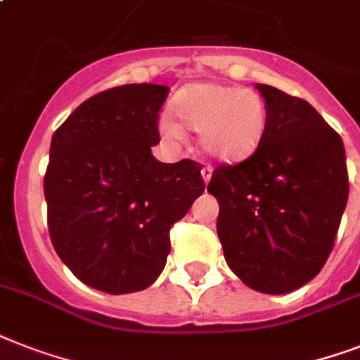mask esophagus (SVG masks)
Here are the masks:
<instances>
[{
  "mask_svg": "<svg viewBox=\"0 0 360 360\" xmlns=\"http://www.w3.org/2000/svg\"><path fill=\"white\" fill-rule=\"evenodd\" d=\"M210 177H212V168H210V166H205V168L201 170V179H203L205 185H209Z\"/></svg>",
  "mask_w": 360,
  "mask_h": 360,
  "instance_id": "34e87169",
  "label": "esophagus"
}]
</instances>
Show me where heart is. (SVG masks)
<instances>
[{
	"label": "heart",
	"instance_id": "obj_1",
	"mask_svg": "<svg viewBox=\"0 0 360 360\" xmlns=\"http://www.w3.org/2000/svg\"><path fill=\"white\" fill-rule=\"evenodd\" d=\"M172 116L159 120L162 139L172 144L185 140V129L200 134V148L210 159L224 165L244 162L259 150L268 127V110L253 90L195 83L174 99Z\"/></svg>",
	"mask_w": 360,
	"mask_h": 360
}]
</instances>
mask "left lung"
<instances>
[{"label":"left lung","mask_w":360,"mask_h":360,"mask_svg":"<svg viewBox=\"0 0 360 360\" xmlns=\"http://www.w3.org/2000/svg\"><path fill=\"white\" fill-rule=\"evenodd\" d=\"M268 110L259 150L218 166L209 194L224 257L262 294H288L314 279L333 250L347 203L342 139L305 99L257 83Z\"/></svg>","instance_id":"8db88e82"}]
</instances>
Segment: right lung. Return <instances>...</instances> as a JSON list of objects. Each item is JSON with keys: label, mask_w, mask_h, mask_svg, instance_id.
Wrapping results in <instances>:
<instances>
[{"label": "right lung", "mask_w": 360, "mask_h": 360, "mask_svg": "<svg viewBox=\"0 0 360 360\" xmlns=\"http://www.w3.org/2000/svg\"><path fill=\"white\" fill-rule=\"evenodd\" d=\"M168 86L105 90L70 114L51 139L44 177L48 227L60 261L84 285L131 294L157 281L170 229L203 194L201 166L151 155Z\"/></svg>", "instance_id": "right-lung-1"}]
</instances>
